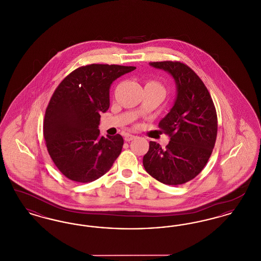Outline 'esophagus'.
<instances>
[{"instance_id": "34e87169", "label": "esophagus", "mask_w": 261, "mask_h": 261, "mask_svg": "<svg viewBox=\"0 0 261 261\" xmlns=\"http://www.w3.org/2000/svg\"><path fill=\"white\" fill-rule=\"evenodd\" d=\"M136 137L134 136V135H130V134H127L126 136H125L124 140L126 142H130V141H132L133 139H135Z\"/></svg>"}]
</instances>
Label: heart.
<instances>
[{
	"mask_svg": "<svg viewBox=\"0 0 261 261\" xmlns=\"http://www.w3.org/2000/svg\"><path fill=\"white\" fill-rule=\"evenodd\" d=\"M146 85H152V86H154V87L160 88L161 90H162L164 93H165V90H164V88L162 87V85L159 83V82H156V81H153V80H150L149 81Z\"/></svg>",
	"mask_w": 261,
	"mask_h": 261,
	"instance_id": "heart-1",
	"label": "heart"
}]
</instances>
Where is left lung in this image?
I'll return each instance as SVG.
<instances>
[{"label":"left lung","mask_w":261,"mask_h":261,"mask_svg":"<svg viewBox=\"0 0 261 261\" xmlns=\"http://www.w3.org/2000/svg\"><path fill=\"white\" fill-rule=\"evenodd\" d=\"M173 76L177 98L173 108L159 123L170 138L162 148L149 142L144 155L146 171L165 185H182L198 176L211 158L217 136V113L211 94L198 74L176 61L149 62Z\"/></svg>","instance_id":"1"}]
</instances>
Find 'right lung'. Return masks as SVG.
<instances>
[{
    "instance_id": "add662e5",
    "label": "right lung",
    "mask_w": 261,
    "mask_h": 261,
    "mask_svg": "<svg viewBox=\"0 0 261 261\" xmlns=\"http://www.w3.org/2000/svg\"><path fill=\"white\" fill-rule=\"evenodd\" d=\"M135 66L92 63L76 68L55 90L43 133L50 159L66 178L93 182L112 168L123 138L99 137L100 113L110 108V87Z\"/></svg>"
}]
</instances>
